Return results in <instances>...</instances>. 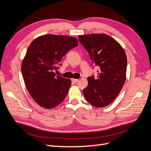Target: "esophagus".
<instances>
[{
	"mask_svg": "<svg viewBox=\"0 0 151 151\" xmlns=\"http://www.w3.org/2000/svg\"><path fill=\"white\" fill-rule=\"evenodd\" d=\"M71 80H72V82H73V83H77V82L79 81L78 79H72Z\"/></svg>",
	"mask_w": 151,
	"mask_h": 151,
	"instance_id": "obj_1",
	"label": "esophagus"
}]
</instances>
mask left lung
<instances>
[{
    "label": "left lung",
    "instance_id": "8db88e82",
    "mask_svg": "<svg viewBox=\"0 0 151 151\" xmlns=\"http://www.w3.org/2000/svg\"><path fill=\"white\" fill-rule=\"evenodd\" d=\"M78 38L92 62L99 67L97 77H88V85L83 89L84 96L93 106L105 107L115 100L125 83V52L115 39L107 35H79Z\"/></svg>",
    "mask_w": 151,
    "mask_h": 151
}]
</instances>
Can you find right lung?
<instances>
[{"instance_id": "add662e5", "label": "right lung", "mask_w": 151, "mask_h": 151, "mask_svg": "<svg viewBox=\"0 0 151 151\" xmlns=\"http://www.w3.org/2000/svg\"><path fill=\"white\" fill-rule=\"evenodd\" d=\"M78 41L67 36L46 35L30 44L21 65L23 79L35 101L46 109L60 104L67 94L71 81L56 76L54 70L62 65V58L78 45Z\"/></svg>"}]
</instances>
